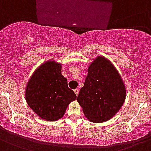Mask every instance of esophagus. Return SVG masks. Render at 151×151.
<instances>
[{
	"instance_id": "34e87169",
	"label": "esophagus",
	"mask_w": 151,
	"mask_h": 151,
	"mask_svg": "<svg viewBox=\"0 0 151 151\" xmlns=\"http://www.w3.org/2000/svg\"><path fill=\"white\" fill-rule=\"evenodd\" d=\"M74 92H75V93H76V96H78V94H79V90H78V89H76V90H74Z\"/></svg>"
}]
</instances>
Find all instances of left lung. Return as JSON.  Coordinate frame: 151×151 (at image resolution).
Segmentation results:
<instances>
[{
	"label": "left lung",
	"instance_id": "1",
	"mask_svg": "<svg viewBox=\"0 0 151 151\" xmlns=\"http://www.w3.org/2000/svg\"><path fill=\"white\" fill-rule=\"evenodd\" d=\"M125 94V84L114 65L105 58L97 57L88 68L77 101L90 122H104L120 110Z\"/></svg>",
	"mask_w": 151,
	"mask_h": 151
}]
</instances>
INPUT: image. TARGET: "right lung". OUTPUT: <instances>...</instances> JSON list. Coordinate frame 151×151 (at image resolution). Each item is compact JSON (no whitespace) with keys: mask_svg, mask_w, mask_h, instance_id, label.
Wrapping results in <instances>:
<instances>
[{"mask_svg":"<svg viewBox=\"0 0 151 151\" xmlns=\"http://www.w3.org/2000/svg\"><path fill=\"white\" fill-rule=\"evenodd\" d=\"M61 65L49 61L32 74L26 89V100L29 108L41 119L56 121L61 119L70 102L76 99L61 75Z\"/></svg>","mask_w":151,"mask_h":151,"instance_id":"obj_1","label":"right lung"}]
</instances>
